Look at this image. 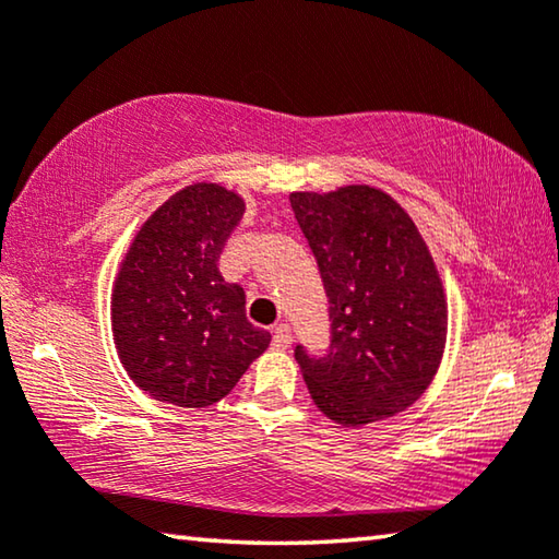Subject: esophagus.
Segmentation results:
<instances>
[{"instance_id": "34e87169", "label": "esophagus", "mask_w": 559, "mask_h": 559, "mask_svg": "<svg viewBox=\"0 0 559 559\" xmlns=\"http://www.w3.org/2000/svg\"><path fill=\"white\" fill-rule=\"evenodd\" d=\"M273 345H276L278 349L290 347V328L288 325H276V330H273Z\"/></svg>"}]
</instances>
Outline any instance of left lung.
Returning a JSON list of instances; mask_svg holds the SVG:
<instances>
[{
    "label": "left lung",
    "instance_id": "left-lung-1",
    "mask_svg": "<svg viewBox=\"0 0 559 559\" xmlns=\"http://www.w3.org/2000/svg\"><path fill=\"white\" fill-rule=\"evenodd\" d=\"M333 320L325 357L296 347L320 412L355 429L390 419L429 390L447 349L449 302L429 243L404 206L370 185L293 192Z\"/></svg>",
    "mask_w": 559,
    "mask_h": 559
}]
</instances>
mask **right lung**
I'll return each instance as SVG.
<instances>
[{
    "label": "right lung",
    "instance_id": "right-lung-1",
    "mask_svg": "<svg viewBox=\"0 0 559 559\" xmlns=\"http://www.w3.org/2000/svg\"><path fill=\"white\" fill-rule=\"evenodd\" d=\"M246 202L219 182L165 200L132 236L110 290L122 370L157 402L202 409L229 394L271 333L249 323L246 296L219 273V253Z\"/></svg>",
    "mask_w": 559,
    "mask_h": 559
}]
</instances>
